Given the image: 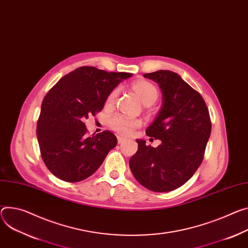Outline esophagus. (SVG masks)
I'll return each mask as SVG.
<instances>
[{"instance_id": "1", "label": "esophagus", "mask_w": 248, "mask_h": 248, "mask_svg": "<svg viewBox=\"0 0 248 248\" xmlns=\"http://www.w3.org/2000/svg\"><path fill=\"white\" fill-rule=\"evenodd\" d=\"M124 140H125V138H124V137H121V136H119V137H118V142H119V144L123 143Z\"/></svg>"}]
</instances>
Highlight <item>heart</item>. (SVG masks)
<instances>
[{
    "mask_svg": "<svg viewBox=\"0 0 248 248\" xmlns=\"http://www.w3.org/2000/svg\"><path fill=\"white\" fill-rule=\"evenodd\" d=\"M131 89L144 106L152 105L157 100L159 95L157 87L151 82L145 80H140L134 82L131 86ZM117 96L118 90H112L106 99V106L111 107L114 105ZM140 124L141 123L140 120L127 118L124 116H115L108 120V125L110 126V128L121 134H129L132 132L133 129L140 126Z\"/></svg>",
    "mask_w": 248,
    "mask_h": 248,
    "instance_id": "1",
    "label": "heart"
}]
</instances>
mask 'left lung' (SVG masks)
I'll return each instance as SVG.
<instances>
[{"label": "left lung", "mask_w": 248, "mask_h": 248, "mask_svg": "<svg viewBox=\"0 0 248 248\" xmlns=\"http://www.w3.org/2000/svg\"><path fill=\"white\" fill-rule=\"evenodd\" d=\"M159 85L162 106L146 134L161 144L156 148L137 140L139 149L129 159L138 181L153 192L181 187L204 159L212 124L207 105L199 92L177 73L158 70L143 74Z\"/></svg>", "instance_id": "8db88e82"}]
</instances>
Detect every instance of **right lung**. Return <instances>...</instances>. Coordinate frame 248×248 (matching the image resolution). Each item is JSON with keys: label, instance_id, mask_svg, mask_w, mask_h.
I'll use <instances>...</instances> for the list:
<instances>
[{"label": "right lung", "instance_id": "obj_1", "mask_svg": "<svg viewBox=\"0 0 248 248\" xmlns=\"http://www.w3.org/2000/svg\"><path fill=\"white\" fill-rule=\"evenodd\" d=\"M131 73L107 72L83 66L63 76L44 97L36 136L48 170L66 182L91 176L117 145V138L105 130L87 137L83 123L103 109L108 95Z\"/></svg>", "mask_w": 248, "mask_h": 248}]
</instances>
